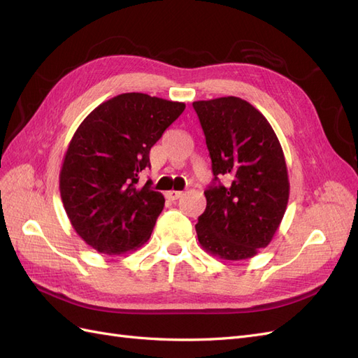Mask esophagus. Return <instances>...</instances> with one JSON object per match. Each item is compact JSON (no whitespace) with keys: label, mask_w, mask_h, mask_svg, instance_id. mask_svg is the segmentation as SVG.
I'll return each instance as SVG.
<instances>
[{"label":"esophagus","mask_w":358,"mask_h":358,"mask_svg":"<svg viewBox=\"0 0 358 358\" xmlns=\"http://www.w3.org/2000/svg\"><path fill=\"white\" fill-rule=\"evenodd\" d=\"M183 196V194L180 191H167L166 192V197L170 200V201H175L178 199H180Z\"/></svg>","instance_id":"esophagus-1"}]
</instances>
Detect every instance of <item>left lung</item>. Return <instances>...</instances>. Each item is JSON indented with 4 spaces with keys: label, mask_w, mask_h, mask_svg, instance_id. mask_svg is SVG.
Returning a JSON list of instances; mask_svg holds the SVG:
<instances>
[{
    "label": "left lung",
    "mask_w": 358,
    "mask_h": 358,
    "mask_svg": "<svg viewBox=\"0 0 358 358\" xmlns=\"http://www.w3.org/2000/svg\"><path fill=\"white\" fill-rule=\"evenodd\" d=\"M192 107L213 173L196 224L199 242L224 259L251 258L273 239L287 209L282 148L267 119L239 96L194 101Z\"/></svg>",
    "instance_id": "1"
}]
</instances>
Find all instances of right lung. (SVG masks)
<instances>
[{
	"instance_id": "add662e5",
	"label": "right lung",
	"mask_w": 358,
	"mask_h": 358,
	"mask_svg": "<svg viewBox=\"0 0 358 358\" xmlns=\"http://www.w3.org/2000/svg\"><path fill=\"white\" fill-rule=\"evenodd\" d=\"M185 110V104L127 92L104 101L76 129L64 157L59 191L82 239L107 255L149 241L164 196L138 185L149 150Z\"/></svg>"
}]
</instances>
